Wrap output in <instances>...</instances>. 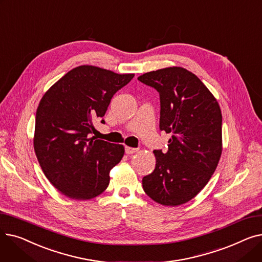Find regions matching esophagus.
Here are the masks:
<instances>
[{
	"instance_id": "34e87169",
	"label": "esophagus",
	"mask_w": 262,
	"mask_h": 262,
	"mask_svg": "<svg viewBox=\"0 0 262 262\" xmlns=\"http://www.w3.org/2000/svg\"><path fill=\"white\" fill-rule=\"evenodd\" d=\"M136 152H138V148L130 147V146H125V153H126L127 155H130V154H135Z\"/></svg>"
}]
</instances>
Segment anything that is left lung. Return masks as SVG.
Wrapping results in <instances>:
<instances>
[{
	"label": "left lung",
	"instance_id": "left-lung-1",
	"mask_svg": "<svg viewBox=\"0 0 262 262\" xmlns=\"http://www.w3.org/2000/svg\"><path fill=\"white\" fill-rule=\"evenodd\" d=\"M138 79L159 92V128L172 134L168 150L155 149V170L142 178L145 193L164 206L193 199L207 185L222 154V114L202 80L182 67Z\"/></svg>",
	"mask_w": 262,
	"mask_h": 262
}]
</instances>
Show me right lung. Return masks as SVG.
Returning <instances> with one entry per match:
<instances>
[{
  "label": "right lung",
  "instance_id": "right-lung-1",
  "mask_svg": "<svg viewBox=\"0 0 262 262\" xmlns=\"http://www.w3.org/2000/svg\"><path fill=\"white\" fill-rule=\"evenodd\" d=\"M134 76L79 66L55 82L41 99L34 149L50 183L66 196L90 200L108 187L109 172L121 161L124 146L94 136L90 139L93 120L105 116L114 94Z\"/></svg>",
  "mask_w": 262,
  "mask_h": 262
}]
</instances>
